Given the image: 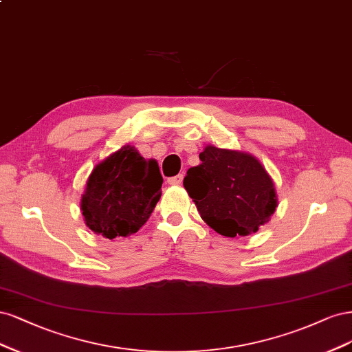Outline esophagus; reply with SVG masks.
<instances>
[{
  "mask_svg": "<svg viewBox=\"0 0 352 352\" xmlns=\"http://www.w3.org/2000/svg\"><path fill=\"white\" fill-rule=\"evenodd\" d=\"M183 178H184L183 174H178V175H175V177H173V178H169V179H168V184H171V186H179L181 183H183Z\"/></svg>",
  "mask_w": 352,
  "mask_h": 352,
  "instance_id": "1",
  "label": "esophagus"
}]
</instances>
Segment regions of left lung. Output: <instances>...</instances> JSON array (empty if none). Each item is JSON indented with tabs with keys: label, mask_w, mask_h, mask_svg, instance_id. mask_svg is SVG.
<instances>
[{
	"label": "left lung",
	"mask_w": 352,
	"mask_h": 352,
	"mask_svg": "<svg viewBox=\"0 0 352 352\" xmlns=\"http://www.w3.org/2000/svg\"><path fill=\"white\" fill-rule=\"evenodd\" d=\"M201 164L184 178V188L201 219L223 236H247L267 223L278 208L275 183L253 155L205 146Z\"/></svg>",
	"instance_id": "obj_1"
}]
</instances>
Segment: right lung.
Wrapping results in <instances>:
<instances>
[{
	"instance_id": "right-lung-1",
	"label": "right lung",
	"mask_w": 352,
	"mask_h": 352,
	"mask_svg": "<svg viewBox=\"0 0 352 352\" xmlns=\"http://www.w3.org/2000/svg\"><path fill=\"white\" fill-rule=\"evenodd\" d=\"M160 166L131 144L107 156L90 173L80 210L90 231L114 240L138 232L161 199Z\"/></svg>"
}]
</instances>
